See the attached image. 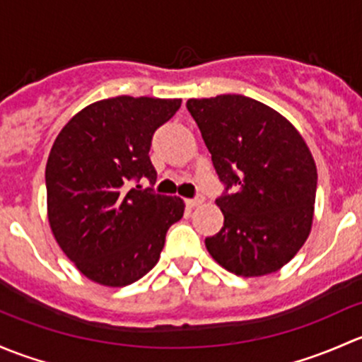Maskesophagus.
<instances>
[{
    "mask_svg": "<svg viewBox=\"0 0 362 362\" xmlns=\"http://www.w3.org/2000/svg\"><path fill=\"white\" fill-rule=\"evenodd\" d=\"M200 204H204V197H197V199L186 200V206L188 207H197V206H200Z\"/></svg>",
    "mask_w": 362,
    "mask_h": 362,
    "instance_id": "esophagus-1",
    "label": "esophagus"
}]
</instances>
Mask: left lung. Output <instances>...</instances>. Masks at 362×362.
Returning <instances> with one entry per match:
<instances>
[{"instance_id": "8db88e82", "label": "left lung", "mask_w": 362, "mask_h": 362, "mask_svg": "<svg viewBox=\"0 0 362 362\" xmlns=\"http://www.w3.org/2000/svg\"><path fill=\"white\" fill-rule=\"evenodd\" d=\"M225 192V221L206 238L209 255L242 277L277 272L294 258L314 221L317 169L288 118L238 94L188 99Z\"/></svg>"}]
</instances>
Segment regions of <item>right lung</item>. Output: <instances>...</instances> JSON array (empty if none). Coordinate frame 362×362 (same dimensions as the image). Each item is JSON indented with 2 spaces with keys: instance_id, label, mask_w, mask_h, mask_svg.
Wrapping results in <instances>:
<instances>
[{
  "instance_id": "1",
  "label": "right lung",
  "mask_w": 362,
  "mask_h": 362,
  "mask_svg": "<svg viewBox=\"0 0 362 362\" xmlns=\"http://www.w3.org/2000/svg\"><path fill=\"white\" fill-rule=\"evenodd\" d=\"M180 106L181 99H103L55 137L45 170L48 223L74 267L100 286L122 288L146 275L169 226L182 218L180 197L127 188L143 177L155 185L151 137Z\"/></svg>"
}]
</instances>
